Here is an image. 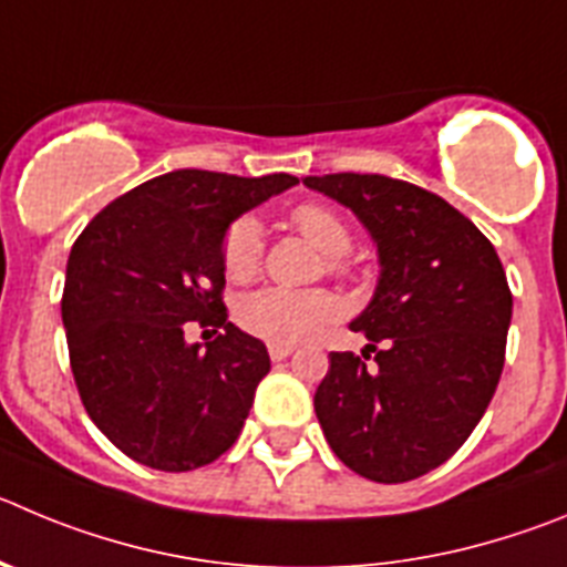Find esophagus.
<instances>
[{
    "label": "esophagus",
    "mask_w": 567,
    "mask_h": 567,
    "mask_svg": "<svg viewBox=\"0 0 567 567\" xmlns=\"http://www.w3.org/2000/svg\"><path fill=\"white\" fill-rule=\"evenodd\" d=\"M292 351H295V346H280V342H269V357H272V362L287 360Z\"/></svg>",
    "instance_id": "obj_1"
}]
</instances>
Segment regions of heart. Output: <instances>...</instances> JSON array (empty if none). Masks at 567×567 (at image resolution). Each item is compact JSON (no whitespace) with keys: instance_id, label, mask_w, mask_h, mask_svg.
<instances>
[{"instance_id":"b5f03b06","label":"heart","mask_w":567,"mask_h":567,"mask_svg":"<svg viewBox=\"0 0 567 567\" xmlns=\"http://www.w3.org/2000/svg\"><path fill=\"white\" fill-rule=\"evenodd\" d=\"M292 225L303 238L331 258L329 267H337V258L346 256L351 247V233L334 210L323 205H300L292 210ZM264 252V227L256 216H238L221 238V267L227 278L247 280L256 275ZM238 323L249 334L280 346H298L311 340L320 329L337 320L340 303L326 289H284L267 287L249 292L238 303Z\"/></svg>"}]
</instances>
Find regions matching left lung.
I'll return each mask as SVG.
<instances>
[{
    "label": "left lung",
    "mask_w": 567,
    "mask_h": 567,
    "mask_svg": "<svg viewBox=\"0 0 567 567\" xmlns=\"http://www.w3.org/2000/svg\"><path fill=\"white\" fill-rule=\"evenodd\" d=\"M303 185L354 213L379 258L371 303L351 320L374 365L351 351L329 354L315 393L326 441L377 484L427 475L495 396L512 323L501 258L464 213L410 182L326 174Z\"/></svg>",
    "instance_id": "8db88e82"
}]
</instances>
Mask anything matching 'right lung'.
<instances>
[{"mask_svg": "<svg viewBox=\"0 0 567 567\" xmlns=\"http://www.w3.org/2000/svg\"><path fill=\"white\" fill-rule=\"evenodd\" d=\"M292 185L171 171L103 207L72 244L61 298L72 377L97 430L137 464L188 472L236 444L269 354L227 320L221 238ZM188 319L223 334L188 343Z\"/></svg>", "mask_w": 567, "mask_h": 567, "instance_id": "1", "label": "right lung"}]
</instances>
